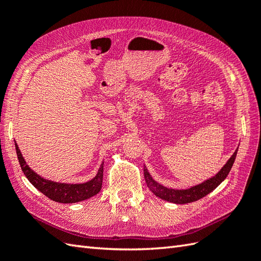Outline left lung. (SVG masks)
<instances>
[{"mask_svg": "<svg viewBox=\"0 0 261 261\" xmlns=\"http://www.w3.org/2000/svg\"><path fill=\"white\" fill-rule=\"evenodd\" d=\"M237 151L238 149L234 151V153L232 154L228 162H226V164L223 166L222 169H221L215 176H213L212 178H208L207 180L201 182V184L193 186L191 188H187V190H173V188H167L163 185H160L159 182L152 179L151 175L149 174V171L145 167L143 171H145V179L147 182V186L149 187V190L154 194V195L164 199V201L176 203V204H186V203L195 202L197 199L206 196L208 193L214 191L215 188L226 178V176H228V174L230 173V170L232 168V166H233L236 156H237Z\"/></svg>", "mask_w": 261, "mask_h": 261, "instance_id": "left-lung-1", "label": "left lung"}]
</instances>
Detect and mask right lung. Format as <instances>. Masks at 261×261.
Returning <instances> with one entry per match:
<instances>
[{
  "label": "right lung",
  "mask_w": 261,
  "mask_h": 261,
  "mask_svg": "<svg viewBox=\"0 0 261 261\" xmlns=\"http://www.w3.org/2000/svg\"><path fill=\"white\" fill-rule=\"evenodd\" d=\"M15 150L18 154V159L23 174L31 184L35 186L38 191H40L43 195H46L55 202L58 203H77L85 201L87 198L101 191L103 181V164L99 167L96 176L93 179L88 180L83 184H65V182H56L42 178L41 176L36 174L29 166L27 165L24 158L22 157L20 149L15 142Z\"/></svg>",
  "instance_id": "obj_1"
}]
</instances>
